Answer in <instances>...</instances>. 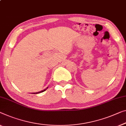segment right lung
<instances>
[{
  "mask_svg": "<svg viewBox=\"0 0 126 126\" xmlns=\"http://www.w3.org/2000/svg\"><path fill=\"white\" fill-rule=\"evenodd\" d=\"M48 88V87L47 88H46V89H44V90H43V91H40V92H35V93H32V94H39V93H41V92H44V91H45L47 90V89Z\"/></svg>",
  "mask_w": 126,
  "mask_h": 126,
  "instance_id": "add662e5",
  "label": "right lung"
}]
</instances>
